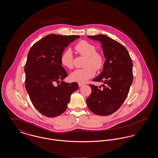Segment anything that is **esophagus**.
<instances>
[{"instance_id":"esophagus-1","label":"esophagus","mask_w":158,"mask_h":158,"mask_svg":"<svg viewBox=\"0 0 158 158\" xmlns=\"http://www.w3.org/2000/svg\"><path fill=\"white\" fill-rule=\"evenodd\" d=\"M78 86H79V87H82L83 86H84V84L81 83H78Z\"/></svg>"}]
</instances>
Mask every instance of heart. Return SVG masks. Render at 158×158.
Wrapping results in <instances>:
<instances>
[{
	"label": "heart",
	"instance_id": "obj_1",
	"mask_svg": "<svg viewBox=\"0 0 158 158\" xmlns=\"http://www.w3.org/2000/svg\"><path fill=\"white\" fill-rule=\"evenodd\" d=\"M74 48L80 55L86 58L85 63L86 68L74 70L71 73L70 78L73 81L85 83L95 75L96 69L100 70L103 68L104 58L101 53L96 52V47L87 41H80ZM60 61L64 67L69 69L73 68V57L70 49H67L63 52Z\"/></svg>",
	"mask_w": 158,
	"mask_h": 158
}]
</instances>
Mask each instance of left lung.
<instances>
[{
    "mask_svg": "<svg viewBox=\"0 0 158 158\" xmlns=\"http://www.w3.org/2000/svg\"><path fill=\"white\" fill-rule=\"evenodd\" d=\"M102 44L106 60L102 73L92 80L103 82L101 86L89 85L92 92L86 103L92 112L108 115L115 112L124 102L133 83V63L127 48L111 38L98 35L88 36Z\"/></svg>",
    "mask_w": 158,
    "mask_h": 158,
    "instance_id": "8db88e82",
    "label": "left lung"
}]
</instances>
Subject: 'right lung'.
<instances>
[{"instance_id":"add662e5","label":"right lung","mask_w":158,"mask_h":158,"mask_svg":"<svg viewBox=\"0 0 158 158\" xmlns=\"http://www.w3.org/2000/svg\"><path fill=\"white\" fill-rule=\"evenodd\" d=\"M78 38L75 35H48L28 52L24 68L25 88L33 106L46 117H54L64 113L71 94L78 89L77 83L63 81L68 73L60 61L65 48ZM55 82L60 84L57 87L54 86Z\"/></svg>"}]
</instances>
